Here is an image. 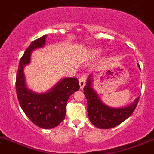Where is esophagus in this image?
<instances>
[{
  "label": "esophagus",
  "instance_id": "34e87169",
  "mask_svg": "<svg viewBox=\"0 0 154 154\" xmlns=\"http://www.w3.org/2000/svg\"><path fill=\"white\" fill-rule=\"evenodd\" d=\"M86 76H81L79 79V84H80V89H83L84 87V86L86 85Z\"/></svg>",
  "mask_w": 154,
  "mask_h": 154
}]
</instances>
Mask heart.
I'll list each match as a JSON object with an SVG mask.
<instances>
[{
    "label": "heart",
    "instance_id": "heart-1",
    "mask_svg": "<svg viewBox=\"0 0 154 154\" xmlns=\"http://www.w3.org/2000/svg\"><path fill=\"white\" fill-rule=\"evenodd\" d=\"M95 53H96V52H95Z\"/></svg>",
    "mask_w": 154,
    "mask_h": 154
}]
</instances>
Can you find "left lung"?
Instances as JSON below:
<instances>
[{
  "mask_svg": "<svg viewBox=\"0 0 154 154\" xmlns=\"http://www.w3.org/2000/svg\"><path fill=\"white\" fill-rule=\"evenodd\" d=\"M92 80L89 76L83 93L87 100V111L89 120L97 128L110 129L118 126L126 120L136 108L139 97L131 105L121 108H113L103 104L96 92L92 88Z\"/></svg>",
  "mask_w": 154,
  "mask_h": 154,
  "instance_id": "8db88e82",
  "label": "left lung"
}]
</instances>
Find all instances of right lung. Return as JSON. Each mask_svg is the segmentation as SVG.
I'll return each mask as SVG.
<instances>
[{
    "label": "right lung",
    "mask_w": 154,
    "mask_h": 154,
    "mask_svg": "<svg viewBox=\"0 0 154 154\" xmlns=\"http://www.w3.org/2000/svg\"><path fill=\"white\" fill-rule=\"evenodd\" d=\"M45 39L44 35L32 41L21 58L16 74V89L19 104L27 117L36 126L47 129L56 127L63 121L68 98L79 90L80 85L76 77H67L47 93H35L27 89L24 65L29 64L33 50L44 47Z\"/></svg>",
    "instance_id": "add662e5"
}]
</instances>
